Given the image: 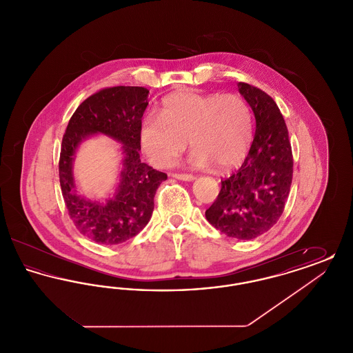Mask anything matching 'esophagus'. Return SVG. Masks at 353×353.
Instances as JSON below:
<instances>
[{"label": "esophagus", "instance_id": "1", "mask_svg": "<svg viewBox=\"0 0 353 353\" xmlns=\"http://www.w3.org/2000/svg\"><path fill=\"white\" fill-rule=\"evenodd\" d=\"M173 177L181 181H193L196 179L193 174H186V173H174Z\"/></svg>", "mask_w": 353, "mask_h": 353}]
</instances>
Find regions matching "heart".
Listing matches in <instances>:
<instances>
[{"instance_id":"obj_1","label":"heart","mask_w":353,"mask_h":353,"mask_svg":"<svg viewBox=\"0 0 353 353\" xmlns=\"http://www.w3.org/2000/svg\"><path fill=\"white\" fill-rule=\"evenodd\" d=\"M252 111L235 94L179 91L161 104V114H147L139 130L143 152L157 168L172 167L188 147L194 148L189 164L194 168L236 167L249 151Z\"/></svg>"}]
</instances>
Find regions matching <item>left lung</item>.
I'll return each mask as SVG.
<instances>
[{
	"instance_id": "left-lung-1",
	"label": "left lung",
	"mask_w": 353,
	"mask_h": 353,
	"mask_svg": "<svg viewBox=\"0 0 353 353\" xmlns=\"http://www.w3.org/2000/svg\"><path fill=\"white\" fill-rule=\"evenodd\" d=\"M255 118V134L241 168L221 181L216 201L205 212L221 233L254 239L281 219L292 183V151L285 119L265 91L238 83Z\"/></svg>"
}]
</instances>
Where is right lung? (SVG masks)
<instances>
[{
	"mask_svg": "<svg viewBox=\"0 0 353 353\" xmlns=\"http://www.w3.org/2000/svg\"><path fill=\"white\" fill-rule=\"evenodd\" d=\"M144 87L118 85L101 90L77 108L68 121L59 159V183L68 216L88 239L119 245L139 234L150 222L157 188L167 174L141 163L139 130L148 105ZM105 134L122 144V170L114 193L90 201L77 192L73 160L84 139Z\"/></svg>",
	"mask_w": 353,
	"mask_h": 353,
	"instance_id": "right-lung-1",
	"label": "right lung"
}]
</instances>
